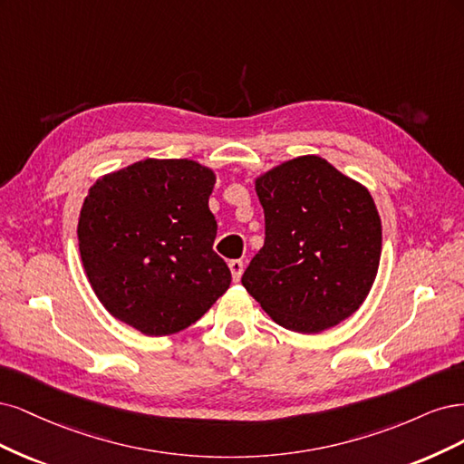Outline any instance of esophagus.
Masks as SVG:
<instances>
[{
  "label": "esophagus",
  "instance_id": "obj_1",
  "mask_svg": "<svg viewBox=\"0 0 464 464\" xmlns=\"http://www.w3.org/2000/svg\"><path fill=\"white\" fill-rule=\"evenodd\" d=\"M243 267H245L243 260H231V262H229V272H231V277H233V281H235V283H237V281H241Z\"/></svg>",
  "mask_w": 464,
  "mask_h": 464
}]
</instances>
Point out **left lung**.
Returning <instances> with one entry per match:
<instances>
[{
	"mask_svg": "<svg viewBox=\"0 0 464 464\" xmlns=\"http://www.w3.org/2000/svg\"><path fill=\"white\" fill-rule=\"evenodd\" d=\"M266 241L241 283L276 324L320 334L362 306L382 256L370 190L330 161L298 156L254 179Z\"/></svg>",
	"mask_w": 464,
	"mask_h": 464,
	"instance_id": "obj_1",
	"label": "left lung"
}]
</instances>
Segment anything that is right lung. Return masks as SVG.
<instances>
[{"instance_id": "add662e5", "label": "right lung", "mask_w": 464, "mask_h": 464, "mask_svg": "<svg viewBox=\"0 0 464 464\" xmlns=\"http://www.w3.org/2000/svg\"><path fill=\"white\" fill-rule=\"evenodd\" d=\"M216 171L146 158L102 175L79 216L82 267L111 316L144 335L183 332L231 285L212 245Z\"/></svg>"}]
</instances>
